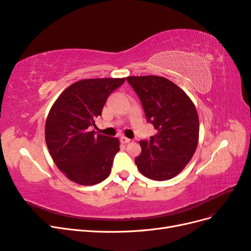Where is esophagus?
Masks as SVG:
<instances>
[{"label":"esophagus","instance_id":"34e87169","mask_svg":"<svg viewBox=\"0 0 251 251\" xmlns=\"http://www.w3.org/2000/svg\"><path fill=\"white\" fill-rule=\"evenodd\" d=\"M120 141H121V143H128V142L131 141V139L126 138V136H121V137H120Z\"/></svg>","mask_w":251,"mask_h":251}]
</instances>
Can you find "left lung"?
Instances as JSON below:
<instances>
[{
	"label": "left lung",
	"mask_w": 251,
	"mask_h": 251,
	"mask_svg": "<svg viewBox=\"0 0 251 251\" xmlns=\"http://www.w3.org/2000/svg\"><path fill=\"white\" fill-rule=\"evenodd\" d=\"M126 80L138 95L148 123L157 130L149 140H140L141 154L135 163L150 179H172L185 168L198 144L199 117L195 104L168 78L149 75Z\"/></svg>",
	"instance_id": "8db88e82"
}]
</instances>
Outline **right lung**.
<instances>
[{"label": "right lung", "mask_w": 251, "mask_h": 251, "mask_svg": "<svg viewBox=\"0 0 251 251\" xmlns=\"http://www.w3.org/2000/svg\"><path fill=\"white\" fill-rule=\"evenodd\" d=\"M126 78H91L74 82L58 96L48 114L45 137L50 155L68 179L94 185L111 173L119 151L117 138L92 130L114 90Z\"/></svg>", "instance_id": "1"}]
</instances>
